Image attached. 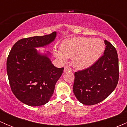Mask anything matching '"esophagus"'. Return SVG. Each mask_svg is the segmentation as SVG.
<instances>
[{"label": "esophagus", "mask_w": 127, "mask_h": 127, "mask_svg": "<svg viewBox=\"0 0 127 127\" xmlns=\"http://www.w3.org/2000/svg\"><path fill=\"white\" fill-rule=\"evenodd\" d=\"M72 71V69H71V68L70 67H69V66H65V67H64V71Z\"/></svg>", "instance_id": "esophagus-1"}]
</instances>
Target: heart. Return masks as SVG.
I'll use <instances>...</instances> for the list:
<instances>
[{
  "instance_id": "1",
  "label": "heart",
  "mask_w": 127,
  "mask_h": 127,
  "mask_svg": "<svg viewBox=\"0 0 127 127\" xmlns=\"http://www.w3.org/2000/svg\"><path fill=\"white\" fill-rule=\"evenodd\" d=\"M104 43L102 40L87 37L66 39L61 50L55 51V56L61 62L72 58L73 65L79 69H85L94 64L103 54Z\"/></svg>"
}]
</instances>
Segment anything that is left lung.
Segmentation results:
<instances>
[{"mask_svg": "<svg viewBox=\"0 0 127 127\" xmlns=\"http://www.w3.org/2000/svg\"><path fill=\"white\" fill-rule=\"evenodd\" d=\"M103 55L93 65L74 74L73 92L79 101L91 106L106 99L119 80V59L115 47L106 40Z\"/></svg>", "mask_w": 127, "mask_h": 127, "instance_id": "1", "label": "left lung"}]
</instances>
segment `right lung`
Returning a JSON list of instances; mask_svg holds the SVG:
<instances>
[{"label": "right lung", "instance_id": "add662e5", "mask_svg": "<svg viewBox=\"0 0 127 127\" xmlns=\"http://www.w3.org/2000/svg\"><path fill=\"white\" fill-rule=\"evenodd\" d=\"M56 32L17 41L7 60V72L10 87L15 96L29 106L48 103L53 94L56 82L64 68H58L50 59L51 53L38 52L53 42Z\"/></svg>", "mask_w": 127, "mask_h": 127}]
</instances>
